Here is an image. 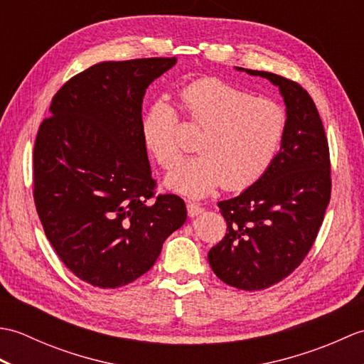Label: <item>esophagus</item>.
Here are the masks:
<instances>
[{
    "mask_svg": "<svg viewBox=\"0 0 364 364\" xmlns=\"http://www.w3.org/2000/svg\"><path fill=\"white\" fill-rule=\"evenodd\" d=\"M203 213V206H200L196 202H188V214L191 218H196V215L202 214Z\"/></svg>",
    "mask_w": 364,
    "mask_h": 364,
    "instance_id": "esophagus-1",
    "label": "esophagus"
}]
</instances>
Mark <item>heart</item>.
<instances>
[{
  "mask_svg": "<svg viewBox=\"0 0 364 364\" xmlns=\"http://www.w3.org/2000/svg\"><path fill=\"white\" fill-rule=\"evenodd\" d=\"M178 103L192 127L203 129L196 149L167 178L173 191L203 197L218 186L241 191L252 186L272 164L286 131L283 107L266 97L218 78L189 84ZM146 149L162 168H172L183 153L180 115L164 100L154 102L142 119Z\"/></svg>",
  "mask_w": 364,
  "mask_h": 364,
  "instance_id": "heart-1",
  "label": "heart"
}]
</instances>
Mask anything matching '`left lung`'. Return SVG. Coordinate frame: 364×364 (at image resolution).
Segmentation results:
<instances>
[{
    "instance_id": "8db88e82",
    "label": "left lung",
    "mask_w": 364,
    "mask_h": 364,
    "mask_svg": "<svg viewBox=\"0 0 364 364\" xmlns=\"http://www.w3.org/2000/svg\"><path fill=\"white\" fill-rule=\"evenodd\" d=\"M245 72L280 87L286 131L267 172L241 196L218 203L227 233L208 261L223 283L261 291L292 274L311 250L330 202L331 170L326 129L310 94L284 76Z\"/></svg>"
}]
</instances>
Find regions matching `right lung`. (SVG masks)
<instances>
[{"mask_svg":"<svg viewBox=\"0 0 364 364\" xmlns=\"http://www.w3.org/2000/svg\"><path fill=\"white\" fill-rule=\"evenodd\" d=\"M176 63H102L72 76L37 131L34 203L67 269L97 288H120L156 262L188 218L175 194H156L142 137L145 89Z\"/></svg>","mask_w":364,"mask_h":364,"instance_id":"add662e5","label":"right lung"}]
</instances>
